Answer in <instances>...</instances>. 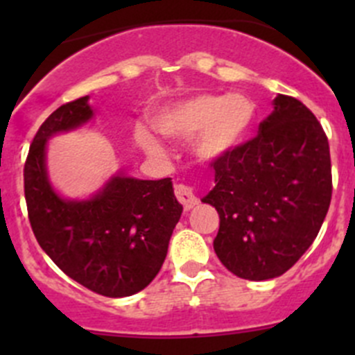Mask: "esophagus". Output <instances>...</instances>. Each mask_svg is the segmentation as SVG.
<instances>
[{"label":"esophagus","mask_w":355,"mask_h":355,"mask_svg":"<svg viewBox=\"0 0 355 355\" xmlns=\"http://www.w3.org/2000/svg\"><path fill=\"white\" fill-rule=\"evenodd\" d=\"M175 196H177V199L180 200L182 206L185 207V211L192 209V207L199 202L198 198H196V194H194V189L189 187V185L178 184L177 187H175Z\"/></svg>","instance_id":"34e87169"}]
</instances>
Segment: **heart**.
I'll list each match as a JSON object with an SVG mask.
<instances>
[{
    "label": "heart",
    "instance_id": "obj_1",
    "mask_svg": "<svg viewBox=\"0 0 355 355\" xmlns=\"http://www.w3.org/2000/svg\"><path fill=\"white\" fill-rule=\"evenodd\" d=\"M256 120V103L242 92L199 94L173 103L156 114L155 125L166 137L196 139V153L204 159H218L244 144ZM135 141L151 155L161 151L159 142L144 127L134 132Z\"/></svg>",
    "mask_w": 355,
    "mask_h": 355
}]
</instances>
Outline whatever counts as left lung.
Instances as JSON below:
<instances>
[{
	"label": "left lung",
	"mask_w": 355,
	"mask_h": 355,
	"mask_svg": "<svg viewBox=\"0 0 355 355\" xmlns=\"http://www.w3.org/2000/svg\"><path fill=\"white\" fill-rule=\"evenodd\" d=\"M216 207L213 247L239 278L271 280L290 270L316 239L331 200L327 134L299 99L278 94L259 134L211 163Z\"/></svg>",
	"instance_id": "8db88e82"
}]
</instances>
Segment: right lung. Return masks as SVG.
Instances as JSON below:
<instances>
[{
  "instance_id": "right-lung-1",
  "label": "right lung",
  "mask_w": 355,
  "mask_h": 355,
  "mask_svg": "<svg viewBox=\"0 0 355 355\" xmlns=\"http://www.w3.org/2000/svg\"><path fill=\"white\" fill-rule=\"evenodd\" d=\"M92 118L89 96L46 118L25 161V200L32 232L56 266L85 288L116 299L134 295L155 280L184 207L171 178L141 180L123 171L87 199L60 196L46 166L48 141Z\"/></svg>"
}]
</instances>
